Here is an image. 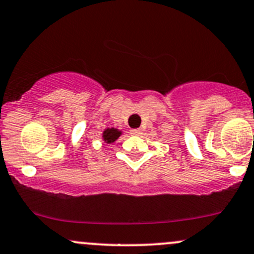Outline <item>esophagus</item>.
<instances>
[{"instance_id":"obj_1","label":"esophagus","mask_w":254,"mask_h":254,"mask_svg":"<svg viewBox=\"0 0 254 254\" xmlns=\"http://www.w3.org/2000/svg\"><path fill=\"white\" fill-rule=\"evenodd\" d=\"M130 133H131V135H140L141 130L140 129H132V130H130Z\"/></svg>"}]
</instances>
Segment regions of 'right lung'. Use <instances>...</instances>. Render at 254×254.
I'll list each match as a JSON object with an SVG mask.
<instances>
[{
    "label": "right lung",
    "mask_w": 254,
    "mask_h": 254,
    "mask_svg": "<svg viewBox=\"0 0 254 254\" xmlns=\"http://www.w3.org/2000/svg\"><path fill=\"white\" fill-rule=\"evenodd\" d=\"M121 136V132L116 129H107L104 132V140L107 142V143H111V142L116 141L117 138Z\"/></svg>",
    "instance_id": "obj_1"
}]
</instances>
